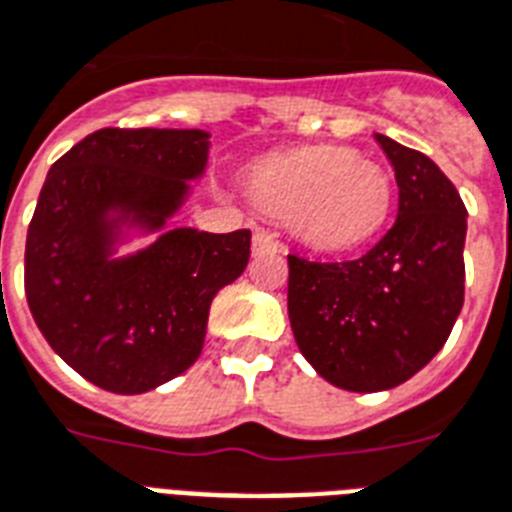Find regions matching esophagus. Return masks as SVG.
Here are the masks:
<instances>
[{
    "instance_id": "1",
    "label": "esophagus",
    "mask_w": 512,
    "mask_h": 512,
    "mask_svg": "<svg viewBox=\"0 0 512 512\" xmlns=\"http://www.w3.org/2000/svg\"><path fill=\"white\" fill-rule=\"evenodd\" d=\"M281 249V244H278V239L273 234H268V231H255V236H252V252L255 255H270V252H278Z\"/></svg>"
}]
</instances>
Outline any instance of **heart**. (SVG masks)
I'll list each match as a JSON object with an SVG mask.
<instances>
[{"instance_id": "b5f03b06", "label": "heart", "mask_w": 512, "mask_h": 512, "mask_svg": "<svg viewBox=\"0 0 512 512\" xmlns=\"http://www.w3.org/2000/svg\"><path fill=\"white\" fill-rule=\"evenodd\" d=\"M249 194L265 213L289 220L299 242L342 252L368 242L392 210V178L344 147L270 157L249 170Z\"/></svg>"}]
</instances>
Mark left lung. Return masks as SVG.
I'll use <instances>...</instances> for the list:
<instances>
[{
	"label": "left lung",
	"mask_w": 512,
	"mask_h": 512,
	"mask_svg": "<svg viewBox=\"0 0 512 512\" xmlns=\"http://www.w3.org/2000/svg\"><path fill=\"white\" fill-rule=\"evenodd\" d=\"M392 162L397 220L344 263L289 255V321L299 352L328 384L384 392L442 350L463 307L468 213L423 152L373 134Z\"/></svg>",
	"instance_id": "8db88e82"
}]
</instances>
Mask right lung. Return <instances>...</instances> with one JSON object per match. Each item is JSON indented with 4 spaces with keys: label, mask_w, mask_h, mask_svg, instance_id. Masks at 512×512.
<instances>
[{
    "label": "right lung",
    "mask_w": 512,
    "mask_h": 512,
    "mask_svg": "<svg viewBox=\"0 0 512 512\" xmlns=\"http://www.w3.org/2000/svg\"><path fill=\"white\" fill-rule=\"evenodd\" d=\"M207 155L199 128H102L49 168L28 226L26 299L49 347L99 389L144 394L189 371L215 294L247 268V228H168ZM149 233L144 250L117 252Z\"/></svg>",
    "instance_id": "obj_1"
}]
</instances>
